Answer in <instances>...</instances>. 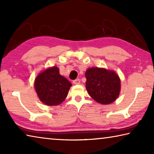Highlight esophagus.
Masks as SVG:
<instances>
[{"label": "esophagus", "mask_w": 154, "mask_h": 154, "mask_svg": "<svg viewBox=\"0 0 154 154\" xmlns=\"http://www.w3.org/2000/svg\"><path fill=\"white\" fill-rule=\"evenodd\" d=\"M72 83H73L75 85H78V84H79V83H80V79H75V80H73V82H72Z\"/></svg>", "instance_id": "1"}]
</instances>
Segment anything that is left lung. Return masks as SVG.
Segmentation results:
<instances>
[{"label":"left lung","mask_w":154,"mask_h":154,"mask_svg":"<svg viewBox=\"0 0 154 154\" xmlns=\"http://www.w3.org/2000/svg\"><path fill=\"white\" fill-rule=\"evenodd\" d=\"M85 88L94 100L109 105L116 100L120 92V79L116 72L93 67L85 72Z\"/></svg>","instance_id":"8db88e82"}]
</instances>
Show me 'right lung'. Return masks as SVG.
I'll list each match as a JSON object with an SVG mask.
<instances>
[{
    "label": "right lung",
    "mask_w": 154,
    "mask_h": 154,
    "mask_svg": "<svg viewBox=\"0 0 154 154\" xmlns=\"http://www.w3.org/2000/svg\"><path fill=\"white\" fill-rule=\"evenodd\" d=\"M59 69L53 66L41 72L35 80V88L38 98L48 106L61 104L66 98L71 83L59 74Z\"/></svg>",
    "instance_id": "add662e5"
}]
</instances>
